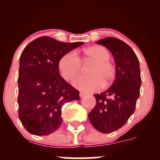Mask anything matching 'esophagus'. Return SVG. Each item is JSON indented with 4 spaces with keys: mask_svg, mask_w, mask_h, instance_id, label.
Returning a JSON list of instances; mask_svg holds the SVG:
<instances>
[{
    "mask_svg": "<svg viewBox=\"0 0 160 160\" xmlns=\"http://www.w3.org/2000/svg\"><path fill=\"white\" fill-rule=\"evenodd\" d=\"M85 95H86V94L84 92H80V98H83Z\"/></svg>",
    "mask_w": 160,
    "mask_h": 160,
    "instance_id": "esophagus-1",
    "label": "esophagus"
}]
</instances>
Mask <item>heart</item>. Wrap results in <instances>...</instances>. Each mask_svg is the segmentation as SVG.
<instances>
[{"mask_svg": "<svg viewBox=\"0 0 160 160\" xmlns=\"http://www.w3.org/2000/svg\"><path fill=\"white\" fill-rule=\"evenodd\" d=\"M88 58L95 62L91 68L89 76H79L73 80V85L77 89L85 92L99 90L104 86L108 85L115 78V66L109 61V51L102 46H95L85 49ZM82 62L78 52L71 51L60 59L58 67L61 75L65 80H71L81 70Z\"/></svg>", "mask_w": 160, "mask_h": 160, "instance_id": "obj_1", "label": "heart"}]
</instances>
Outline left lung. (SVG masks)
Returning <instances> with one entry per match:
<instances>
[{
	"mask_svg": "<svg viewBox=\"0 0 160 160\" xmlns=\"http://www.w3.org/2000/svg\"><path fill=\"white\" fill-rule=\"evenodd\" d=\"M97 43L111 51L116 75L108 90L94 95L96 104L89 119L100 132L111 133L123 126L135 111L141 84L140 65L133 49L118 38H105Z\"/></svg>",
	"mask_w": 160,
	"mask_h": 160,
	"instance_id": "left-lung-1",
	"label": "left lung"
}]
</instances>
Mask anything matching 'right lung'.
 Wrapping results in <instances>:
<instances>
[{
  "label": "right lung",
  "instance_id": "1",
  "mask_svg": "<svg viewBox=\"0 0 160 160\" xmlns=\"http://www.w3.org/2000/svg\"><path fill=\"white\" fill-rule=\"evenodd\" d=\"M82 44L43 36L24 49L19 58L18 104L19 118L28 132L52 133L62 122V105L80 98L79 91L60 76L58 64L64 55Z\"/></svg>",
  "mask_w": 160,
  "mask_h": 160
}]
</instances>
